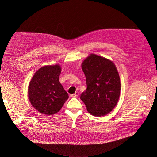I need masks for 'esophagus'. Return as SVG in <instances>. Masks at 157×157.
I'll return each mask as SVG.
<instances>
[{
    "label": "esophagus",
    "mask_w": 157,
    "mask_h": 157,
    "mask_svg": "<svg viewBox=\"0 0 157 157\" xmlns=\"http://www.w3.org/2000/svg\"><path fill=\"white\" fill-rule=\"evenodd\" d=\"M79 93L78 92V91H76V92H75L74 94H72V95H71L72 97H75V98H76V97H78V96H79Z\"/></svg>",
    "instance_id": "34e87169"
}]
</instances>
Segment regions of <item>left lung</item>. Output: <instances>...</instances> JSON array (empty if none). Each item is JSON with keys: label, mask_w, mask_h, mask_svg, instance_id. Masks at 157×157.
<instances>
[{"label": "left lung", "mask_w": 157, "mask_h": 157, "mask_svg": "<svg viewBox=\"0 0 157 157\" xmlns=\"http://www.w3.org/2000/svg\"><path fill=\"white\" fill-rule=\"evenodd\" d=\"M87 88L80 98L89 113L105 116L116 107L119 98L121 81L114 64L110 60L91 54L82 64Z\"/></svg>", "instance_id": "8db88e82"}]
</instances>
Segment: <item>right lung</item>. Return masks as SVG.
Returning a JSON list of instances; mask_svg holds the SVG:
<instances>
[{"mask_svg": "<svg viewBox=\"0 0 157 157\" xmlns=\"http://www.w3.org/2000/svg\"><path fill=\"white\" fill-rule=\"evenodd\" d=\"M60 66H46L39 69L28 87L30 103L39 112L45 115L57 113L68 99L67 93L60 83Z\"/></svg>", "mask_w": 157, "mask_h": 157, "instance_id": "right-lung-1", "label": "right lung"}]
</instances>
